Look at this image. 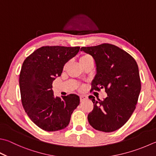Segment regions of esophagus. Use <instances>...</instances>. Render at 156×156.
<instances>
[{
    "label": "esophagus",
    "instance_id": "obj_1",
    "mask_svg": "<svg viewBox=\"0 0 156 156\" xmlns=\"http://www.w3.org/2000/svg\"><path fill=\"white\" fill-rule=\"evenodd\" d=\"M79 99H80V102H83L85 101H86L87 98V96H86L81 95V96H79Z\"/></svg>",
    "mask_w": 156,
    "mask_h": 156
}]
</instances>
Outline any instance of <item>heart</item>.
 <instances>
[{
	"mask_svg": "<svg viewBox=\"0 0 156 156\" xmlns=\"http://www.w3.org/2000/svg\"><path fill=\"white\" fill-rule=\"evenodd\" d=\"M92 58L90 56V55L88 54H83L81 55L80 57H79V63H80V64L81 65V66L83 67L84 65H86V64L87 63L89 62L90 61H92ZM66 66V64H65V65L64 66V69H65ZM83 88V86H82V85H79V90H81Z\"/></svg>",
	"mask_w": 156,
	"mask_h": 156,
	"instance_id": "b5f03b06",
	"label": "heart"
}]
</instances>
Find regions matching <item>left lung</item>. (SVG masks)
<instances>
[{
  "instance_id": "1",
  "label": "left lung",
  "mask_w": 156,
  "mask_h": 156,
  "mask_svg": "<svg viewBox=\"0 0 156 156\" xmlns=\"http://www.w3.org/2000/svg\"><path fill=\"white\" fill-rule=\"evenodd\" d=\"M81 51L90 54L96 62L97 74L90 92L105 88L107 94L103 101L89 96L94 108L88 114V122L99 131L118 130L133 115L141 89L136 62L128 53L109 43L82 47Z\"/></svg>"
}]
</instances>
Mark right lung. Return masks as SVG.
Wrapping results in <instances>:
<instances>
[{
    "instance_id": "obj_1",
    "label": "right lung",
    "mask_w": 156,
    "mask_h": 156,
    "mask_svg": "<svg viewBox=\"0 0 156 156\" xmlns=\"http://www.w3.org/2000/svg\"><path fill=\"white\" fill-rule=\"evenodd\" d=\"M79 47L43 46L23 61L20 74V89L23 107L38 127L49 132L65 128L79 105L77 95L60 98L51 89L64 65L79 51Z\"/></svg>"
}]
</instances>
